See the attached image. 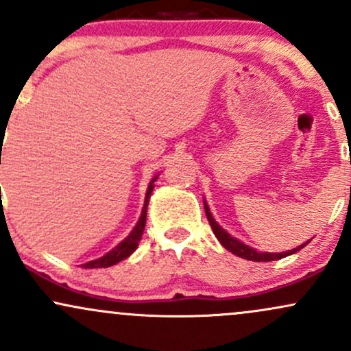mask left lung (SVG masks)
Wrapping results in <instances>:
<instances>
[{
	"label": "left lung",
	"mask_w": 351,
	"mask_h": 351,
	"mask_svg": "<svg viewBox=\"0 0 351 351\" xmlns=\"http://www.w3.org/2000/svg\"><path fill=\"white\" fill-rule=\"evenodd\" d=\"M204 213H206L208 221H209V224H211V229H213V232H215V236L217 237V241H219V243L223 244L229 252L236 254V256L243 257V259L254 261V263H269V261L282 259V257H287L293 252L300 251L302 247H305V245L308 244V241H307V243L299 245V247L292 249V251H285V252H259V251H256V249L245 245L244 243H241L239 239H236V237H232L229 232L224 231V229L216 223L215 217H213L211 211H209V206L206 204V201H204Z\"/></svg>",
	"instance_id": "obj_1"
}]
</instances>
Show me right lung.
I'll use <instances>...</instances> for the list:
<instances>
[{
	"mask_svg": "<svg viewBox=\"0 0 351 351\" xmlns=\"http://www.w3.org/2000/svg\"><path fill=\"white\" fill-rule=\"evenodd\" d=\"M156 178L158 176H155L150 181V184H148V189H147V195H145V204H143V209H142V215H140V219L138 223L135 224V228L132 229V232L128 234L122 243H119L115 245L112 251H108L106 256L99 257V259L95 261H90V263H86L82 264L84 269H99V267H110V265H115L119 264L120 261L127 259L128 256H130L132 252L135 251L136 247H138V243L140 239H142V234H143V229H145V223H147V208H148V201H150V195L153 191V183H155Z\"/></svg>",
	"mask_w": 351,
	"mask_h": 351,
	"instance_id": "obj_1",
	"label": "right lung"
}]
</instances>
